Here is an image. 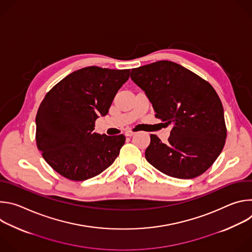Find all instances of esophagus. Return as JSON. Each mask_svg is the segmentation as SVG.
Listing matches in <instances>:
<instances>
[{
    "label": "esophagus",
    "mask_w": 252,
    "mask_h": 252,
    "mask_svg": "<svg viewBox=\"0 0 252 252\" xmlns=\"http://www.w3.org/2000/svg\"><path fill=\"white\" fill-rule=\"evenodd\" d=\"M125 134H126V136H132L134 134V132L131 131V130H126Z\"/></svg>",
    "instance_id": "34e87169"
}]
</instances>
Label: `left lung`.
Instances as JSON below:
<instances>
[{
	"instance_id": "obj_1",
	"label": "left lung",
	"mask_w": 252,
	"mask_h": 252,
	"mask_svg": "<svg viewBox=\"0 0 252 252\" xmlns=\"http://www.w3.org/2000/svg\"><path fill=\"white\" fill-rule=\"evenodd\" d=\"M130 78L145 91L156 118L171 126L166 143L151 134L147 160L176 178H194L206 171L220 155L226 138L223 106L212 86L169 61L131 68Z\"/></svg>"
}]
</instances>
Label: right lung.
Masks as SVG:
<instances>
[{
  "label": "right lung",
  "mask_w": 252,
  "mask_h": 252,
  "mask_svg": "<svg viewBox=\"0 0 252 252\" xmlns=\"http://www.w3.org/2000/svg\"><path fill=\"white\" fill-rule=\"evenodd\" d=\"M129 69L87 66L59 82L42 100L35 117V140L49 165L75 182L92 178L120 155L124 134L94 132L98 116L104 117Z\"/></svg>",
  "instance_id": "obj_1"
}]
</instances>
